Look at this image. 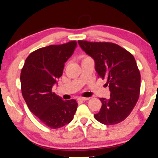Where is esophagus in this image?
<instances>
[{"instance_id":"obj_1","label":"esophagus","mask_w":158,"mask_h":158,"mask_svg":"<svg viewBox=\"0 0 158 158\" xmlns=\"http://www.w3.org/2000/svg\"><path fill=\"white\" fill-rule=\"evenodd\" d=\"M89 98H83V97H81V98H79L78 100H80V101H85V100H88Z\"/></svg>"}]
</instances>
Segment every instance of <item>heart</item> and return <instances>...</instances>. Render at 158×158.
Returning a JSON list of instances; mask_svg holds the SVG:
<instances>
[{"instance_id":"heart-1","label":"heart","mask_w":158,"mask_h":158,"mask_svg":"<svg viewBox=\"0 0 158 158\" xmlns=\"http://www.w3.org/2000/svg\"><path fill=\"white\" fill-rule=\"evenodd\" d=\"M86 58H88V57H84V59H83V60H85Z\"/></svg>"}]
</instances>
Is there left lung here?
<instances>
[{
    "label": "left lung",
    "mask_w": 158,
    "mask_h": 158,
    "mask_svg": "<svg viewBox=\"0 0 158 158\" xmlns=\"http://www.w3.org/2000/svg\"><path fill=\"white\" fill-rule=\"evenodd\" d=\"M83 52L94 60L98 77L106 78L110 98H100L102 106L95 119L105 125L125 119L138 101L140 74L134 56L115 43L78 41Z\"/></svg>",
    "instance_id": "obj_1"
}]
</instances>
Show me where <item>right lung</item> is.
I'll list each match as a JSON object with an SVG mask.
<instances>
[{"label": "right lung", "instance_id": "right-lung-1", "mask_svg": "<svg viewBox=\"0 0 158 158\" xmlns=\"http://www.w3.org/2000/svg\"><path fill=\"white\" fill-rule=\"evenodd\" d=\"M77 45L73 41L40 48L28 56L22 69V93L26 105L43 123L53 129L71 122L78 105L75 100L65 101L52 92Z\"/></svg>", "mask_w": 158, "mask_h": 158}]
</instances>
